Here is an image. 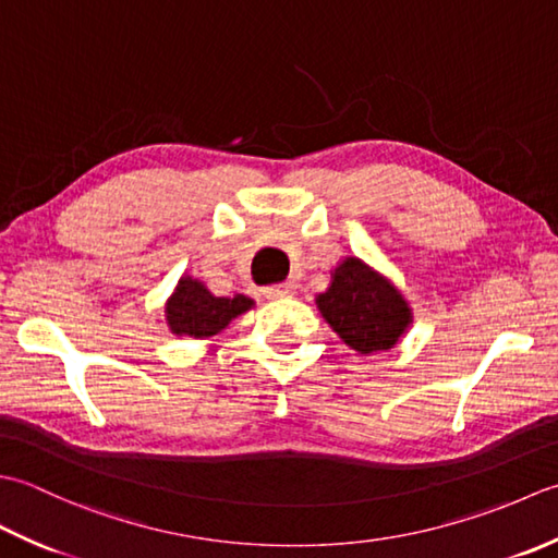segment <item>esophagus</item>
<instances>
[{
	"label": "esophagus",
	"instance_id": "obj_1",
	"mask_svg": "<svg viewBox=\"0 0 558 558\" xmlns=\"http://www.w3.org/2000/svg\"><path fill=\"white\" fill-rule=\"evenodd\" d=\"M291 293H293V283H275V287L265 289L267 299H287Z\"/></svg>",
	"mask_w": 558,
	"mask_h": 558
}]
</instances>
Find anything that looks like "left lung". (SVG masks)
I'll list each match as a JSON object with an SVG mask.
<instances>
[{
	"label": "left lung",
	"instance_id": "left-lung-1",
	"mask_svg": "<svg viewBox=\"0 0 558 558\" xmlns=\"http://www.w3.org/2000/svg\"><path fill=\"white\" fill-rule=\"evenodd\" d=\"M315 303L339 339L363 356L390 351L414 320L404 293L354 255L337 263L332 281Z\"/></svg>",
	"mask_w": 558,
	"mask_h": 558
}]
</instances>
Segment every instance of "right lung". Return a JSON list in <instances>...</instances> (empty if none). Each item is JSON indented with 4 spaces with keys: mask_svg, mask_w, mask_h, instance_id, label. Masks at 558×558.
I'll return each instance as SVG.
<instances>
[{
    "mask_svg": "<svg viewBox=\"0 0 558 558\" xmlns=\"http://www.w3.org/2000/svg\"><path fill=\"white\" fill-rule=\"evenodd\" d=\"M250 308H255V301L245 293L214 295L204 281L185 275L166 301V323L175 337L209 339Z\"/></svg>",
    "mask_w": 558,
    "mask_h": 558,
    "instance_id": "obj_1",
    "label": "right lung"
}]
</instances>
